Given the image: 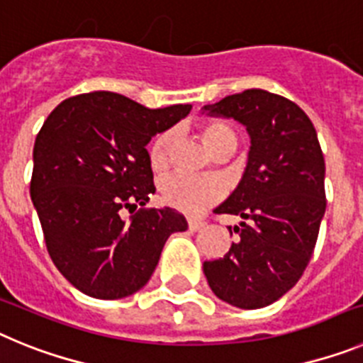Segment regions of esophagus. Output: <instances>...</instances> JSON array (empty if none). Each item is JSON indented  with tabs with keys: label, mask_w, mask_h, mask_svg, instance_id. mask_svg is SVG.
<instances>
[{
	"label": "esophagus",
	"mask_w": 363,
	"mask_h": 363,
	"mask_svg": "<svg viewBox=\"0 0 363 363\" xmlns=\"http://www.w3.org/2000/svg\"><path fill=\"white\" fill-rule=\"evenodd\" d=\"M187 225H189V229H191V230H198V229H201V227L205 225V221L198 220V218H189Z\"/></svg>",
	"instance_id": "34e87169"
}]
</instances>
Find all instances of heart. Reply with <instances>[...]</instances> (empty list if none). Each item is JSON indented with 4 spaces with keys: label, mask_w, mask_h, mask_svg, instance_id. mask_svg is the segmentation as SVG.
Segmentation results:
<instances>
[{
    "label": "heart",
    "mask_w": 363,
    "mask_h": 363,
    "mask_svg": "<svg viewBox=\"0 0 363 363\" xmlns=\"http://www.w3.org/2000/svg\"><path fill=\"white\" fill-rule=\"evenodd\" d=\"M201 138L211 152L227 150L233 152L238 136L223 121H207L201 125ZM174 143V130L158 133L149 143V163L152 171L162 172L169 167L171 149ZM160 194L169 207L182 213H200L207 205H213L223 194V189L213 178H194L185 174H169L160 182Z\"/></svg>",
    "instance_id": "obj_1"
}]
</instances>
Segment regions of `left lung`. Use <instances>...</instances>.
<instances>
[{
    "instance_id": "obj_1",
    "label": "left lung",
    "mask_w": 363,
    "mask_h": 363,
    "mask_svg": "<svg viewBox=\"0 0 363 363\" xmlns=\"http://www.w3.org/2000/svg\"><path fill=\"white\" fill-rule=\"evenodd\" d=\"M247 127L251 150L236 191L214 213L240 216L238 242L203 262L209 287L240 309H262L301 278L325 213V162L313 121L294 101L249 89L205 105ZM230 234L233 229L229 227Z\"/></svg>"
}]
</instances>
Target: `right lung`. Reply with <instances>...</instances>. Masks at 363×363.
<instances>
[{"instance_id": "1", "label": "right lung", "mask_w": 363, "mask_h": 363, "mask_svg": "<svg viewBox=\"0 0 363 363\" xmlns=\"http://www.w3.org/2000/svg\"><path fill=\"white\" fill-rule=\"evenodd\" d=\"M189 111L147 108L96 91L65 99L45 120L30 198L54 265L82 293L99 300L134 294L152 277L167 238L187 229L178 211L143 205L156 191L147 143Z\"/></svg>"}]
</instances>
